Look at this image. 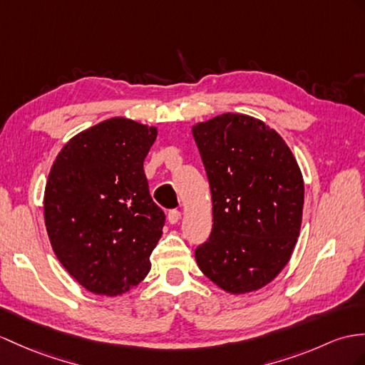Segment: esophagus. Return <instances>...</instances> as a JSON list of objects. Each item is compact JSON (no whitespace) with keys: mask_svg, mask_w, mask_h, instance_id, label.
<instances>
[{"mask_svg":"<svg viewBox=\"0 0 365 365\" xmlns=\"http://www.w3.org/2000/svg\"><path fill=\"white\" fill-rule=\"evenodd\" d=\"M180 220H181V212L180 210L168 212V221H170V225H176Z\"/></svg>","mask_w":365,"mask_h":365,"instance_id":"obj_1","label":"esophagus"}]
</instances>
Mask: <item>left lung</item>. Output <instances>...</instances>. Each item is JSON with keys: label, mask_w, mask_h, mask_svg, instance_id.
<instances>
[{"label": "left lung", "mask_w": 365, "mask_h": 365, "mask_svg": "<svg viewBox=\"0 0 365 365\" xmlns=\"http://www.w3.org/2000/svg\"><path fill=\"white\" fill-rule=\"evenodd\" d=\"M212 193L213 226L195 259L230 294L277 277L297 243L304 178L277 131L247 114L225 113L192 127Z\"/></svg>", "instance_id": "1"}]
</instances>
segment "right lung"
Here are the masks:
<instances>
[{
	"instance_id": "1",
	"label": "right lung",
	"mask_w": 365,
	"mask_h": 365,
	"mask_svg": "<svg viewBox=\"0 0 365 365\" xmlns=\"http://www.w3.org/2000/svg\"><path fill=\"white\" fill-rule=\"evenodd\" d=\"M156 136V127L106 119L71 138L51 167L43 204L52 251L94 294H123L152 268L165 221L144 173Z\"/></svg>"
}]
</instances>
